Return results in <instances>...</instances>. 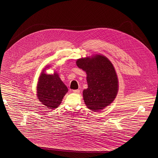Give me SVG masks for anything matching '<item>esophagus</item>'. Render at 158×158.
Instances as JSON below:
<instances>
[{"instance_id":"esophagus-1","label":"esophagus","mask_w":158,"mask_h":158,"mask_svg":"<svg viewBox=\"0 0 158 158\" xmlns=\"http://www.w3.org/2000/svg\"><path fill=\"white\" fill-rule=\"evenodd\" d=\"M80 90H79V89H75V90H73V92H74V93H75V94H79V93H80Z\"/></svg>"}]
</instances>
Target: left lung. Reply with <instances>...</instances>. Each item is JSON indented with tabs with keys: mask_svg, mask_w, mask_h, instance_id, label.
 <instances>
[{
	"mask_svg": "<svg viewBox=\"0 0 158 158\" xmlns=\"http://www.w3.org/2000/svg\"><path fill=\"white\" fill-rule=\"evenodd\" d=\"M77 65L86 72L88 88L83 90L87 107L98 111L110 105L118 91V79L110 60L104 56L78 59Z\"/></svg>",
	"mask_w": 158,
	"mask_h": 158,
	"instance_id": "left-lung-1",
	"label": "left lung"
}]
</instances>
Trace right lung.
<instances>
[{"label":"right lung","instance_id":"right-lung-1","mask_svg":"<svg viewBox=\"0 0 158 158\" xmlns=\"http://www.w3.org/2000/svg\"><path fill=\"white\" fill-rule=\"evenodd\" d=\"M68 91V88L56 73L47 75L43 72L41 74L37 87V96L39 100L49 109L58 108Z\"/></svg>","mask_w":158,"mask_h":158}]
</instances>
